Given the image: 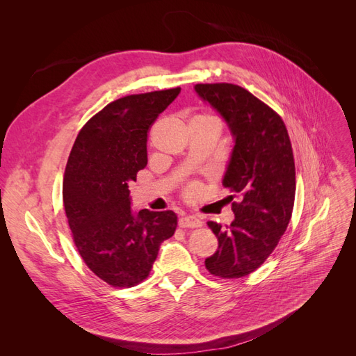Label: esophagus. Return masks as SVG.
Listing matches in <instances>:
<instances>
[{"instance_id": "34e87169", "label": "esophagus", "mask_w": 356, "mask_h": 356, "mask_svg": "<svg viewBox=\"0 0 356 356\" xmlns=\"http://www.w3.org/2000/svg\"><path fill=\"white\" fill-rule=\"evenodd\" d=\"M179 227L182 229H197L202 227V221L196 217H193V215H184V217H181L179 221Z\"/></svg>"}]
</instances>
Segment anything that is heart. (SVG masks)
Segmentation results:
<instances>
[{"label": "heart", "mask_w": 356, "mask_h": 356, "mask_svg": "<svg viewBox=\"0 0 356 356\" xmlns=\"http://www.w3.org/2000/svg\"><path fill=\"white\" fill-rule=\"evenodd\" d=\"M193 120H217V118L212 117V115H208V114H200V115H196L195 118H193ZM196 193H197V186L196 184L187 186V188H186L187 196H193V195H196Z\"/></svg>", "instance_id": "obj_1"}]
</instances>
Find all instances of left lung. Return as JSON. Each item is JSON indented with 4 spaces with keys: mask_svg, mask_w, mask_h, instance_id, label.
<instances>
[{
    "mask_svg": "<svg viewBox=\"0 0 356 356\" xmlns=\"http://www.w3.org/2000/svg\"><path fill=\"white\" fill-rule=\"evenodd\" d=\"M196 92L227 122L234 148L222 186L234 220L208 225L218 250L204 260L208 272L238 279L257 270L285 233L296 199V165L285 123L275 110L232 83L196 84Z\"/></svg>",
    "mask_w": 356,
    "mask_h": 356,
    "instance_id": "left-lung-1",
    "label": "left lung"
}]
</instances>
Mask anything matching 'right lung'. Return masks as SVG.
Listing matches in <instances>:
<instances>
[{"instance_id":"obj_1","label":"right lung","mask_w":356,"mask_h":356,"mask_svg":"<svg viewBox=\"0 0 356 356\" xmlns=\"http://www.w3.org/2000/svg\"><path fill=\"white\" fill-rule=\"evenodd\" d=\"M181 88L129 95L96 113L79 132L62 197L72 239L90 270L114 288L141 284L160 243L174 236L177 213H134L129 182L147 165V134Z\"/></svg>"}]
</instances>
